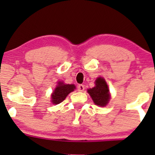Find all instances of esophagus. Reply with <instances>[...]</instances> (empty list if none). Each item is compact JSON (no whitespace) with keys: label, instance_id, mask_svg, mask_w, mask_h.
<instances>
[{"label":"esophagus","instance_id":"obj_1","mask_svg":"<svg viewBox=\"0 0 155 155\" xmlns=\"http://www.w3.org/2000/svg\"><path fill=\"white\" fill-rule=\"evenodd\" d=\"M78 90H79V92H83L84 90V86L83 84H79V86H78Z\"/></svg>","mask_w":155,"mask_h":155}]
</instances>
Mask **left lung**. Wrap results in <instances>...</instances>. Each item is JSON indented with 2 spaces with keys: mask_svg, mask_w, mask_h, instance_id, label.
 I'll list each match as a JSON object with an SVG mask.
<instances>
[{
  "mask_svg": "<svg viewBox=\"0 0 155 155\" xmlns=\"http://www.w3.org/2000/svg\"><path fill=\"white\" fill-rule=\"evenodd\" d=\"M95 86L88 89L87 92L91 96L95 105L99 106H106L110 100V92L106 81L103 77H98L95 81Z\"/></svg>",
  "mask_w": 155,
  "mask_h": 155,
  "instance_id": "8db88e82",
  "label": "left lung"
}]
</instances>
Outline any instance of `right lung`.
I'll list each match as a JSON object with an SVG mask.
<instances>
[{
    "instance_id": "1",
    "label": "right lung",
    "mask_w": 155,
    "mask_h": 155,
    "mask_svg": "<svg viewBox=\"0 0 155 155\" xmlns=\"http://www.w3.org/2000/svg\"><path fill=\"white\" fill-rule=\"evenodd\" d=\"M76 89L74 84H66L63 81H58L56 88L51 94V103L53 104H59L65 100L70 92L74 91Z\"/></svg>"
}]
</instances>
